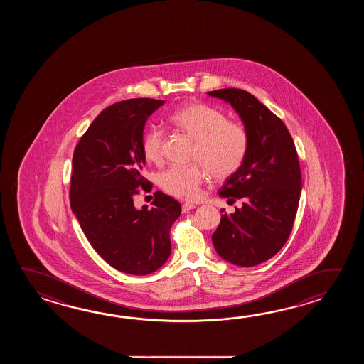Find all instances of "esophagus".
Masks as SVG:
<instances>
[{"instance_id":"esophagus-1","label":"esophagus","mask_w":364,"mask_h":364,"mask_svg":"<svg viewBox=\"0 0 364 364\" xmlns=\"http://www.w3.org/2000/svg\"><path fill=\"white\" fill-rule=\"evenodd\" d=\"M196 208V205L193 204V203H185L183 205H182V212H188V210H191V209Z\"/></svg>"}]
</instances>
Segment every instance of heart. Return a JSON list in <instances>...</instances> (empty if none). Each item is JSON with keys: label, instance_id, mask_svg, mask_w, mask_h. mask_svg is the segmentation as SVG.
<instances>
[{"label": "heart", "instance_id": "b5f03b06", "mask_svg": "<svg viewBox=\"0 0 364 364\" xmlns=\"http://www.w3.org/2000/svg\"><path fill=\"white\" fill-rule=\"evenodd\" d=\"M171 122L196 141L193 160L203 164L212 177L229 178L242 166L247 155V132L242 124L226 121L221 110L203 102H190L171 113ZM163 143L159 127H149L144 132L141 152L148 163H161ZM205 169L200 165H174L160 176V185L174 196L195 200L200 196Z\"/></svg>", "mask_w": 364, "mask_h": 364}]
</instances>
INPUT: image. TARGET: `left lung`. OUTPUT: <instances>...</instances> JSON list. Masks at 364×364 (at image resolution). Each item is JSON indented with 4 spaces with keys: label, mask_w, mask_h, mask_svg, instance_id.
Returning a JSON list of instances; mask_svg holds the SVG:
<instances>
[{
    "label": "left lung",
    "mask_w": 364,
    "mask_h": 364,
    "mask_svg": "<svg viewBox=\"0 0 364 364\" xmlns=\"http://www.w3.org/2000/svg\"><path fill=\"white\" fill-rule=\"evenodd\" d=\"M208 95L232 105L248 135L245 161L220 190L228 201L242 199V207L221 215L212 242L226 262L254 267L276 255L291 232L302 190L299 160L285 124L254 95L238 88Z\"/></svg>",
    "instance_id": "8db88e82"
}]
</instances>
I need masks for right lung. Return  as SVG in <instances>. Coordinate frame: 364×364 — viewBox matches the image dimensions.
I'll return each mask as SVG.
<instances>
[{"label": "right lung", "instance_id": "1", "mask_svg": "<svg viewBox=\"0 0 364 364\" xmlns=\"http://www.w3.org/2000/svg\"><path fill=\"white\" fill-rule=\"evenodd\" d=\"M164 100L119 101L93 119L73 156L70 205L95 251L127 274L161 268L171 252V228L181 204L156 191L152 208H135L146 190L141 138L148 117Z\"/></svg>", "mask_w": 364, "mask_h": 364}]
</instances>
